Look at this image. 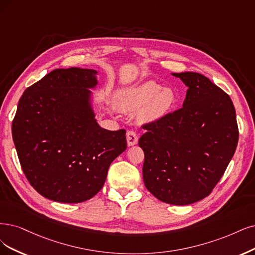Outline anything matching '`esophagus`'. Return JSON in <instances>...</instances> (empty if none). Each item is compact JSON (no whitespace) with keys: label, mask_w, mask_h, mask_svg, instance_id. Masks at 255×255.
I'll return each instance as SVG.
<instances>
[{"label":"esophagus","mask_w":255,"mask_h":255,"mask_svg":"<svg viewBox=\"0 0 255 255\" xmlns=\"http://www.w3.org/2000/svg\"><path fill=\"white\" fill-rule=\"evenodd\" d=\"M126 137H127V144H128V146H134L138 142V136H137V134L134 132L133 130L127 131Z\"/></svg>","instance_id":"34e87169"}]
</instances>
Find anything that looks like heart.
<instances>
[{
	"mask_svg": "<svg viewBox=\"0 0 255 255\" xmlns=\"http://www.w3.org/2000/svg\"><path fill=\"white\" fill-rule=\"evenodd\" d=\"M174 92L161 84L148 81L135 87L121 91L116 100L117 107L126 113L139 111V121L154 122L167 116L175 105Z\"/></svg>",
	"mask_w": 255,
	"mask_h": 255,
	"instance_id": "obj_1",
	"label": "heart"
}]
</instances>
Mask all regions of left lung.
I'll use <instances>...</instances> for the list:
<instances>
[{
  "mask_svg": "<svg viewBox=\"0 0 255 255\" xmlns=\"http://www.w3.org/2000/svg\"><path fill=\"white\" fill-rule=\"evenodd\" d=\"M188 87L183 107L143 126L145 186L157 200L189 205L208 196L237 149L239 128L227 93L197 72L172 73Z\"/></svg>",
  "mask_w": 255,
  "mask_h": 255,
  "instance_id": "obj_1",
  "label": "left lung"
}]
</instances>
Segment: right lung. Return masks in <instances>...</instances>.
<instances>
[{"mask_svg":"<svg viewBox=\"0 0 255 255\" xmlns=\"http://www.w3.org/2000/svg\"><path fill=\"white\" fill-rule=\"evenodd\" d=\"M98 71L54 69L17 104L12 138L28 182L44 197L82 203L96 195L126 150V130L102 128L92 107Z\"/></svg>","mask_w":255,"mask_h":255,"instance_id":"1","label":"right lung"}]
</instances>
